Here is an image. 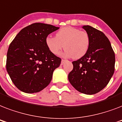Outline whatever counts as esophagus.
Wrapping results in <instances>:
<instances>
[{"instance_id":"obj_1","label":"esophagus","mask_w":122,"mask_h":122,"mask_svg":"<svg viewBox=\"0 0 122 122\" xmlns=\"http://www.w3.org/2000/svg\"><path fill=\"white\" fill-rule=\"evenodd\" d=\"M65 61H66V59H62V60H61V65H63V63H65Z\"/></svg>"}]
</instances>
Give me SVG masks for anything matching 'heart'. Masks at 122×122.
Returning a JSON list of instances; mask_svg holds the SVG:
<instances>
[{"mask_svg": "<svg viewBox=\"0 0 122 122\" xmlns=\"http://www.w3.org/2000/svg\"><path fill=\"white\" fill-rule=\"evenodd\" d=\"M46 44L49 50L54 55H59L64 47L66 49L65 56L79 59L87 53L90 38L86 31L66 26L57 31L56 37H47Z\"/></svg>", "mask_w": 122, "mask_h": 122, "instance_id": "heart-1", "label": "heart"}]
</instances>
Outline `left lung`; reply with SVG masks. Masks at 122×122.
Here are the masks:
<instances>
[{
    "label": "left lung",
    "mask_w": 122,
    "mask_h": 122,
    "mask_svg": "<svg viewBox=\"0 0 122 122\" xmlns=\"http://www.w3.org/2000/svg\"><path fill=\"white\" fill-rule=\"evenodd\" d=\"M90 38L87 53L73 61L68 80L75 89L85 94H94L104 89L115 71V56L110 41L102 31L89 25L82 27Z\"/></svg>",
    "instance_id": "left-lung-1"
}]
</instances>
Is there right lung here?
<instances>
[{
  "mask_svg": "<svg viewBox=\"0 0 122 122\" xmlns=\"http://www.w3.org/2000/svg\"><path fill=\"white\" fill-rule=\"evenodd\" d=\"M59 28L35 23L23 28L11 42L7 53L6 69L19 90L38 92L50 83L61 59L49 50L46 39Z\"/></svg>",
  "mask_w": 122,
  "mask_h": 122,
  "instance_id": "add662e5",
  "label": "right lung"
}]
</instances>
